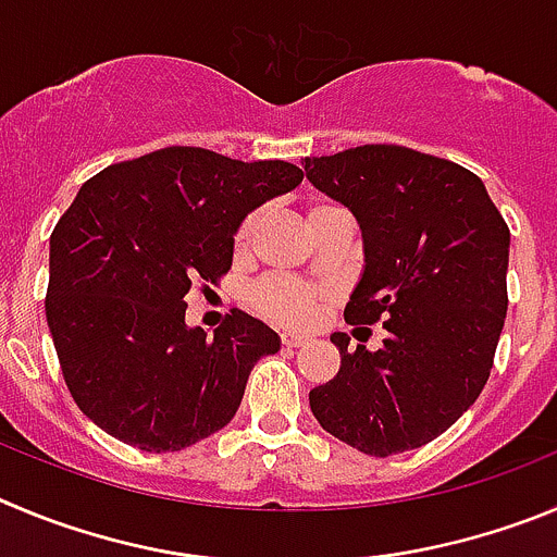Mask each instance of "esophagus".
<instances>
[{
    "mask_svg": "<svg viewBox=\"0 0 557 557\" xmlns=\"http://www.w3.org/2000/svg\"><path fill=\"white\" fill-rule=\"evenodd\" d=\"M280 341H283V347H305V341H308V335L283 333V335H280Z\"/></svg>",
    "mask_w": 557,
    "mask_h": 557,
    "instance_id": "34e87169",
    "label": "esophagus"
}]
</instances>
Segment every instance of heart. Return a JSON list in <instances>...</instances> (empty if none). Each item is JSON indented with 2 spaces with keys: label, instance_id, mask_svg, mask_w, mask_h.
Returning <instances> with one entry per match:
<instances>
[{
  "label": "heart",
  "instance_id": "1",
  "mask_svg": "<svg viewBox=\"0 0 557 557\" xmlns=\"http://www.w3.org/2000/svg\"><path fill=\"white\" fill-rule=\"evenodd\" d=\"M335 210V205L327 202H315L310 205L305 219L313 222V219L324 216ZM260 227V210H252L247 216L242 219L238 230L233 235V249L235 255H244L252 244L255 233ZM330 294L319 285H308L299 283V280L290 277H263L249 288L247 302L252 305V310H258L263 319L274 324H285V327H308L313 322L315 315L322 313V308L327 305Z\"/></svg>",
  "mask_w": 557,
  "mask_h": 557
}]
</instances>
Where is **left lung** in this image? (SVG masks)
Returning a JSON list of instances; mask_svg holds the SVG:
<instances>
[{"mask_svg":"<svg viewBox=\"0 0 557 557\" xmlns=\"http://www.w3.org/2000/svg\"><path fill=\"white\" fill-rule=\"evenodd\" d=\"M305 174L363 230L366 269L344 319L388 333L377 352L333 333L341 369L310 391V410L374 458L424 447L472 408L494 369L508 224L478 174L397 144L305 158Z\"/></svg>","mask_w":557,"mask_h":557,"instance_id":"1","label":"left lung"}]
</instances>
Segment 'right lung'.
Here are the masks:
<instances>
[{
	"instance_id": "1",
	"label": "right lung",
	"mask_w": 557,
	"mask_h": 557,
	"mask_svg": "<svg viewBox=\"0 0 557 557\" xmlns=\"http://www.w3.org/2000/svg\"><path fill=\"white\" fill-rule=\"evenodd\" d=\"M302 177L285 160L166 147L79 188L49 238L47 322L94 424L144 453H177L233 419L280 338L238 308L208 338L185 324V294L219 285L242 219Z\"/></svg>"
}]
</instances>
